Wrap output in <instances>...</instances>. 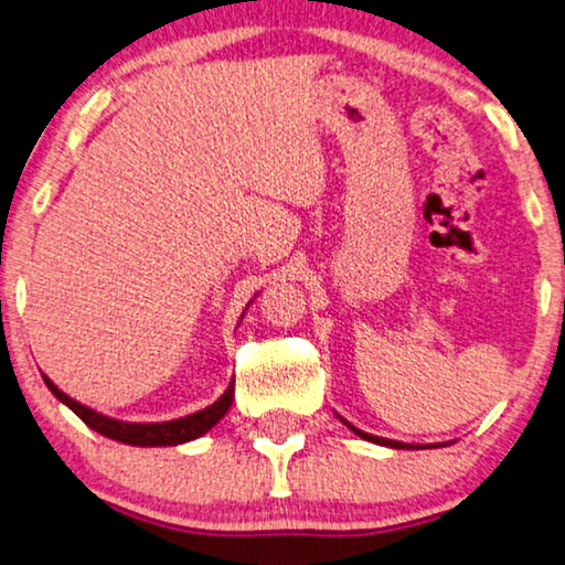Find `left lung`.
Here are the masks:
<instances>
[{
    "label": "left lung",
    "instance_id": "1",
    "mask_svg": "<svg viewBox=\"0 0 565 565\" xmlns=\"http://www.w3.org/2000/svg\"><path fill=\"white\" fill-rule=\"evenodd\" d=\"M344 420V418H342ZM344 424H348V420H344ZM352 431H355L360 439H367V441H373V444H383V446H393V449H406V444L403 441H393V439H383V436H373V434H365V431H360V428H355L352 424H348Z\"/></svg>",
    "mask_w": 565,
    "mask_h": 565
}]
</instances>
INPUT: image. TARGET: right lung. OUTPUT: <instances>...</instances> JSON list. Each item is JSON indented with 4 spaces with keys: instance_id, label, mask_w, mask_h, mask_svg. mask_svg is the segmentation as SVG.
<instances>
[{
    "instance_id": "right-lung-1",
    "label": "right lung",
    "mask_w": 565,
    "mask_h": 565,
    "mask_svg": "<svg viewBox=\"0 0 565 565\" xmlns=\"http://www.w3.org/2000/svg\"><path fill=\"white\" fill-rule=\"evenodd\" d=\"M42 377H45V375H42ZM45 385L50 391H53L57 401H63L65 406L83 420V424L90 426L98 434L108 436V439L124 441V444H131V446H174V444H184V441L198 439V436L210 431V428H213L217 420L228 414V408L233 403V383H231L228 391H225L221 398L213 403V406L202 408L192 416L167 420V424H124V420L100 416V414H96V411H90L86 406H81V403H75L73 398H67L63 391L55 388L50 377H45Z\"/></svg>"
}]
</instances>
